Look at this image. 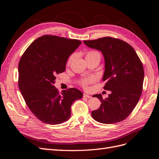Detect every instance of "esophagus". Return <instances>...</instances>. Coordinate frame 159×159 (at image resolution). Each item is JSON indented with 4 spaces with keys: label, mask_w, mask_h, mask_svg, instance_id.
<instances>
[{
    "label": "esophagus",
    "mask_w": 159,
    "mask_h": 159,
    "mask_svg": "<svg viewBox=\"0 0 159 159\" xmlns=\"http://www.w3.org/2000/svg\"><path fill=\"white\" fill-rule=\"evenodd\" d=\"M83 97H84V98H86V99H89V98H91V96H90L89 95H88V94L84 93V95H83Z\"/></svg>",
    "instance_id": "esophagus-1"
}]
</instances>
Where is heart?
Segmentation results:
<instances>
[{
  "instance_id": "heart-1",
  "label": "heart",
  "mask_w": 159,
  "mask_h": 159,
  "mask_svg": "<svg viewBox=\"0 0 159 159\" xmlns=\"http://www.w3.org/2000/svg\"><path fill=\"white\" fill-rule=\"evenodd\" d=\"M75 57V54H71L68 59V61H67V65H70L71 61L74 60ZM95 57H99V58L101 59V54L96 50H89L88 52H86L85 54V58L86 59H91V58H95ZM96 80V78L95 76H89L87 77V78H84L83 79H81L80 81V83L81 85H82L84 88H87L88 85L89 84H91L94 82V81Z\"/></svg>"
}]
</instances>
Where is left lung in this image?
I'll use <instances>...</instances> for the list:
<instances>
[{"label": "left lung", "mask_w": 159, "mask_h": 159, "mask_svg": "<svg viewBox=\"0 0 159 159\" xmlns=\"http://www.w3.org/2000/svg\"><path fill=\"white\" fill-rule=\"evenodd\" d=\"M91 48L102 52L105 59L103 88L111 91L107 98H98L102 102L91 116L99 123H116L125 119L137 105L142 93L144 70L142 62L133 48L122 40L103 37L84 40Z\"/></svg>", "instance_id": "1"}]
</instances>
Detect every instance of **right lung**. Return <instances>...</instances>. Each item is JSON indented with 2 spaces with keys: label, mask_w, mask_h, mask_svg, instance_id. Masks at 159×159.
Returning a JSON list of instances; mask_svg holds the SVG:
<instances>
[{
  "label": "right lung",
  "mask_w": 159,
  "mask_h": 159,
  "mask_svg": "<svg viewBox=\"0 0 159 159\" xmlns=\"http://www.w3.org/2000/svg\"><path fill=\"white\" fill-rule=\"evenodd\" d=\"M81 44L76 39L44 35L28 47L19 61V89L28 108L43 123L68 121L71 105L83 97L76 88L60 93L54 85L55 75L65 71L69 56Z\"/></svg>",
  "instance_id": "right-lung-1"
}]
</instances>
